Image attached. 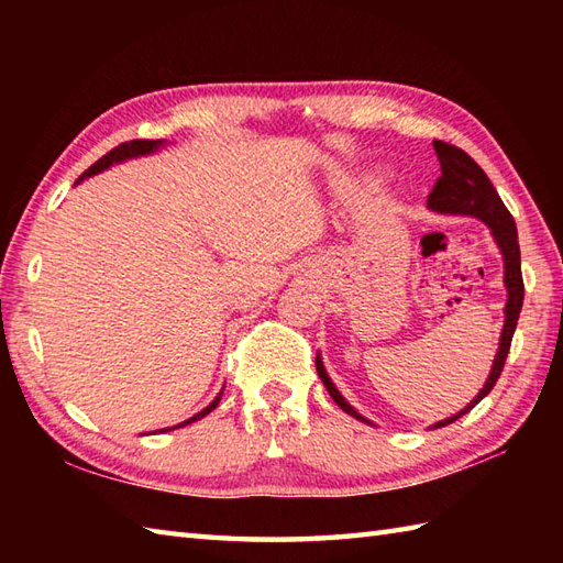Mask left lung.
I'll list each match as a JSON object with an SVG mask.
<instances>
[{
	"label": "left lung",
	"instance_id": "left-lung-1",
	"mask_svg": "<svg viewBox=\"0 0 563 563\" xmlns=\"http://www.w3.org/2000/svg\"><path fill=\"white\" fill-rule=\"evenodd\" d=\"M433 147H435V154L440 159V176L428 196V208L438 210V212H450V214H472V218H479L482 222H486L488 230H492V234L496 239L500 254H504L506 288H508L506 324H504V333H500V343H498V353H496V361L492 367V375H488L484 389L476 394L472 404H466L460 413H454V416L445 418V421L433 426V428H442L448 423H454L464 413H470L474 406L494 389L500 373H504L512 333H516L518 317L522 309L525 285H522V271H520V244H518L516 220H512V214L504 206V200L498 198L494 184L488 181V176L484 174L482 166L476 164L464 150L448 145V142H442V140H435ZM317 373H319L321 382H324L327 391L331 394V399L336 401L345 413L355 416L357 421L369 423L367 418L357 413L353 406L341 397L339 389L333 387V382L329 379L324 365H321V361H319V355H317Z\"/></svg>",
	"mask_w": 563,
	"mask_h": 563
}]
</instances>
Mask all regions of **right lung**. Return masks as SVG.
<instances>
[{"mask_svg":"<svg viewBox=\"0 0 563 563\" xmlns=\"http://www.w3.org/2000/svg\"><path fill=\"white\" fill-rule=\"evenodd\" d=\"M159 145H162V140H130V142H123V145H118V147H113L111 152H106L97 164H91L89 169L79 176V181H81V178H87V176H93V174H99V172H103V169H109L111 164L125 162V159H130V157H140V154H150V152L157 150ZM220 397H222V391L218 394V397H214V401H212L210 406H206V409H202L200 413H196L194 418H188V421H184L181 426L200 421L202 416H208V413L214 409V406L220 404ZM181 426H176V428H181ZM164 430H169V428H164Z\"/></svg>","mask_w":563,"mask_h":563,"instance_id":"right-lung-1","label":"right lung"}]
</instances>
